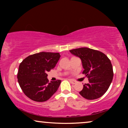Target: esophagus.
Wrapping results in <instances>:
<instances>
[{
  "mask_svg": "<svg viewBox=\"0 0 128 128\" xmlns=\"http://www.w3.org/2000/svg\"><path fill=\"white\" fill-rule=\"evenodd\" d=\"M69 80L70 82H71V83H72V84H75L76 83V81H74V80H72V79H69Z\"/></svg>",
  "mask_w": 128,
  "mask_h": 128,
  "instance_id": "1",
  "label": "esophagus"
}]
</instances>
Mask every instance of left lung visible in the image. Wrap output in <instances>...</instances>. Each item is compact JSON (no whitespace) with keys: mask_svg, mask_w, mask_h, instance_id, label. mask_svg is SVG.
Wrapping results in <instances>:
<instances>
[{"mask_svg":"<svg viewBox=\"0 0 128 128\" xmlns=\"http://www.w3.org/2000/svg\"><path fill=\"white\" fill-rule=\"evenodd\" d=\"M70 52L81 59L83 74L88 78L89 83L83 85L80 95L87 100L101 97L112 81L113 69L109 58L102 52L86 47L73 49Z\"/></svg>","mask_w":128,"mask_h":128,"instance_id":"1","label":"left lung"}]
</instances>
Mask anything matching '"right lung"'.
<instances>
[{
    "label": "right lung",
    "mask_w": 128,
    "mask_h": 128,
    "mask_svg": "<svg viewBox=\"0 0 128 128\" xmlns=\"http://www.w3.org/2000/svg\"><path fill=\"white\" fill-rule=\"evenodd\" d=\"M60 57L59 53L41 52L30 55L22 61L17 78L27 97L36 102H44L56 92L61 80L49 82L46 73L55 68Z\"/></svg>",
    "instance_id": "right-lung-1"
}]
</instances>
